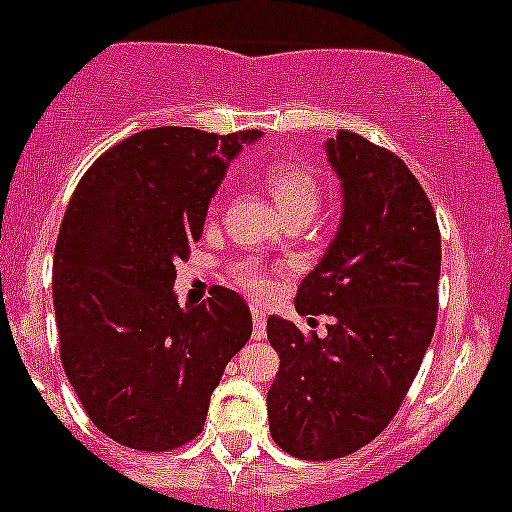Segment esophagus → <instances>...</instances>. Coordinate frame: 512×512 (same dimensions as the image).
<instances>
[{"label":"esophagus","mask_w":512,"mask_h":512,"mask_svg":"<svg viewBox=\"0 0 512 512\" xmlns=\"http://www.w3.org/2000/svg\"><path fill=\"white\" fill-rule=\"evenodd\" d=\"M250 310H252V336H255V338H265V333H267V315H265V310H262L257 303H252Z\"/></svg>","instance_id":"obj_1"}]
</instances>
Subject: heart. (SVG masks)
<instances>
[{
	"mask_svg": "<svg viewBox=\"0 0 512 512\" xmlns=\"http://www.w3.org/2000/svg\"><path fill=\"white\" fill-rule=\"evenodd\" d=\"M267 191L288 219H310L323 199L321 176L303 161H275L262 171ZM283 267L267 265L260 257H240L227 265L229 283L255 298H270L278 290Z\"/></svg>",
	"mask_w": 512,
	"mask_h": 512,
	"instance_id": "heart-1",
	"label": "heart"
}]
</instances>
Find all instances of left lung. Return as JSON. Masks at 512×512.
<instances>
[{
    "label": "left lung",
    "mask_w": 512,
    "mask_h": 512,
    "mask_svg": "<svg viewBox=\"0 0 512 512\" xmlns=\"http://www.w3.org/2000/svg\"><path fill=\"white\" fill-rule=\"evenodd\" d=\"M326 148L343 181V219L295 308L331 315L328 336L267 321L280 353L270 434L300 460H338L384 432L422 366L439 305L442 240L417 176L358 133L338 131Z\"/></svg>",
    "instance_id": "obj_1"
}]
</instances>
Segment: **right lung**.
I'll return each mask as SVG.
<instances>
[{"mask_svg": "<svg viewBox=\"0 0 512 512\" xmlns=\"http://www.w3.org/2000/svg\"><path fill=\"white\" fill-rule=\"evenodd\" d=\"M257 136L133 133L93 161L65 209L52 260L60 361L90 422L123 447L169 452L197 437L224 366L250 341L234 290L214 285L181 308L171 285L229 161Z\"/></svg>", "mask_w": 512, "mask_h": 512, "instance_id": "obj_1", "label": "right lung"}]
</instances>
